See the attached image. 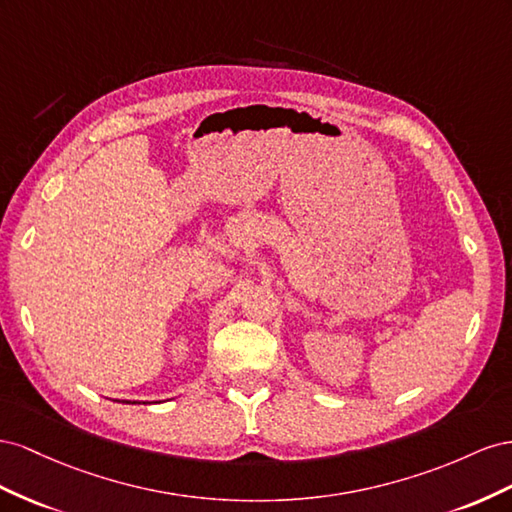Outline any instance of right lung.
I'll return each mask as SVG.
<instances>
[{"label":"right lung","instance_id":"1","mask_svg":"<svg viewBox=\"0 0 512 512\" xmlns=\"http://www.w3.org/2000/svg\"><path fill=\"white\" fill-rule=\"evenodd\" d=\"M126 403H128V401H126Z\"/></svg>","mask_w":512,"mask_h":512}]
</instances>
